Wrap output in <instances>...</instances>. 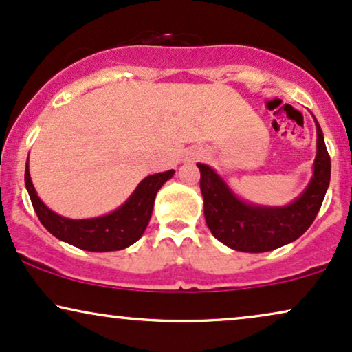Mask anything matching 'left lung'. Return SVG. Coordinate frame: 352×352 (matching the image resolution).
I'll use <instances>...</instances> for the list:
<instances>
[{"instance_id": "left-lung-1", "label": "left lung", "mask_w": 352, "mask_h": 352, "mask_svg": "<svg viewBox=\"0 0 352 352\" xmlns=\"http://www.w3.org/2000/svg\"><path fill=\"white\" fill-rule=\"evenodd\" d=\"M314 120L317 126V155L312 179L299 197L284 206L245 201L234 193L214 168L201 162L197 164L201 172L199 188L203 195L204 219L219 242L237 252L263 253L294 242L312 226L330 186L331 175V162L323 131L317 118L314 117Z\"/></svg>"}]
</instances>
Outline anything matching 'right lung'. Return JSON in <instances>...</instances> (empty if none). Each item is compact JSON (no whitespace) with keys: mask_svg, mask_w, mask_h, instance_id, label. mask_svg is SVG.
<instances>
[{"mask_svg":"<svg viewBox=\"0 0 352 352\" xmlns=\"http://www.w3.org/2000/svg\"><path fill=\"white\" fill-rule=\"evenodd\" d=\"M175 170L159 172L148 175L138 184L135 191L126 201L104 216L89 219H69L56 214L42 199L34 188L29 172V157L25 162V188L32 201L34 211L52 235L63 242L87 252H115L133 245L141 239L148 228L155 201V195Z\"/></svg>","mask_w":352,"mask_h":352,"instance_id":"obj_1","label":"right lung"}]
</instances>
